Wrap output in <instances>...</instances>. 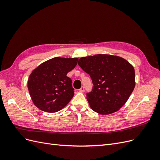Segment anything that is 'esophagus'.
Returning <instances> with one entry per match:
<instances>
[{
    "label": "esophagus",
    "mask_w": 160,
    "mask_h": 160,
    "mask_svg": "<svg viewBox=\"0 0 160 160\" xmlns=\"http://www.w3.org/2000/svg\"><path fill=\"white\" fill-rule=\"evenodd\" d=\"M84 90H85L84 87H81V89H79V92H81V93H83V92L84 91Z\"/></svg>",
    "instance_id": "esophagus-1"
}]
</instances>
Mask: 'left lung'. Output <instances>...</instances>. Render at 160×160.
Returning a JSON list of instances; mask_svg holds the SVG:
<instances>
[{
    "mask_svg": "<svg viewBox=\"0 0 160 160\" xmlns=\"http://www.w3.org/2000/svg\"><path fill=\"white\" fill-rule=\"evenodd\" d=\"M78 65L93 84L86 95L94 111L110 114L126 103L135 88V71L128 61L117 56L96 55L81 58Z\"/></svg>",
    "mask_w": 160,
    "mask_h": 160,
    "instance_id": "left-lung-1",
    "label": "left lung"
}]
</instances>
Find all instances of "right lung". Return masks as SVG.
<instances>
[{"instance_id":"right-lung-1","label":"right lung","mask_w":160,"mask_h":160,"mask_svg":"<svg viewBox=\"0 0 160 160\" xmlns=\"http://www.w3.org/2000/svg\"><path fill=\"white\" fill-rule=\"evenodd\" d=\"M77 58L55 57L33 70L28 89L33 103L43 111L55 113L68 104L74 95L72 80L67 74L77 64Z\"/></svg>"}]
</instances>
